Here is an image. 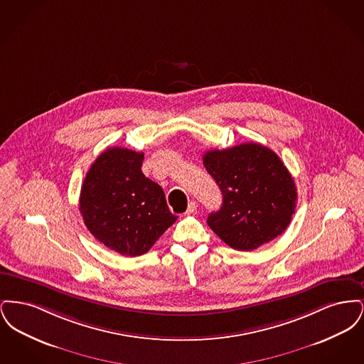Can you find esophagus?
<instances>
[{
    "label": "esophagus",
    "mask_w": 364,
    "mask_h": 364,
    "mask_svg": "<svg viewBox=\"0 0 364 364\" xmlns=\"http://www.w3.org/2000/svg\"><path fill=\"white\" fill-rule=\"evenodd\" d=\"M196 208H198V203L192 200L190 205H188V208H187V214H188V215H190V214H193V213L196 211Z\"/></svg>",
    "instance_id": "34e87169"
}]
</instances>
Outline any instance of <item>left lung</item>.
<instances>
[{
	"instance_id": "obj_1",
	"label": "left lung",
	"mask_w": 364,
	"mask_h": 364,
	"mask_svg": "<svg viewBox=\"0 0 364 364\" xmlns=\"http://www.w3.org/2000/svg\"><path fill=\"white\" fill-rule=\"evenodd\" d=\"M203 165L223 192V206L208 215V225L229 247L257 250L289 225L297 192L274 151L258 143H242L206 151Z\"/></svg>"
}]
</instances>
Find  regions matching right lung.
<instances>
[{
	"label": "right lung",
	"instance_id": "right-lung-1",
	"mask_svg": "<svg viewBox=\"0 0 364 364\" xmlns=\"http://www.w3.org/2000/svg\"><path fill=\"white\" fill-rule=\"evenodd\" d=\"M143 153L105 150L86 174L80 213L90 233L122 257L146 254L177 217L164 190L141 173Z\"/></svg>",
	"mask_w": 364,
	"mask_h": 364
}]
</instances>
